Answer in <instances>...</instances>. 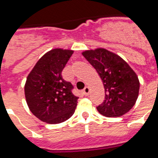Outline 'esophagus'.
<instances>
[{"mask_svg": "<svg viewBox=\"0 0 158 158\" xmlns=\"http://www.w3.org/2000/svg\"><path fill=\"white\" fill-rule=\"evenodd\" d=\"M82 93H83V94H84V96H88L89 94V93H90V89H89V87H85L84 89V90L82 91Z\"/></svg>", "mask_w": 158, "mask_h": 158, "instance_id": "1", "label": "esophagus"}]
</instances>
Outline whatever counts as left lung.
Returning <instances> with one entry per match:
<instances>
[{"label":"left lung","mask_w":158,"mask_h":158,"mask_svg":"<svg viewBox=\"0 0 158 158\" xmlns=\"http://www.w3.org/2000/svg\"><path fill=\"white\" fill-rule=\"evenodd\" d=\"M102 80L105 100L97 109L106 117H119L134 106L139 92V80L127 62L104 48L82 52Z\"/></svg>","instance_id":"8db88e82"}]
</instances>
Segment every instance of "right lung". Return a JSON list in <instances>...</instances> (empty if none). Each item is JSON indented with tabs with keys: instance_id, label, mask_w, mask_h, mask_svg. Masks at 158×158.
Segmentation results:
<instances>
[{
	"instance_id": "obj_1",
	"label": "right lung",
	"mask_w": 158,
	"mask_h": 158,
	"mask_svg": "<svg viewBox=\"0 0 158 158\" xmlns=\"http://www.w3.org/2000/svg\"><path fill=\"white\" fill-rule=\"evenodd\" d=\"M74 52L55 48L44 54L28 74L24 94L31 112L43 122L59 124L71 117L78 102L71 83L61 72Z\"/></svg>"
}]
</instances>
